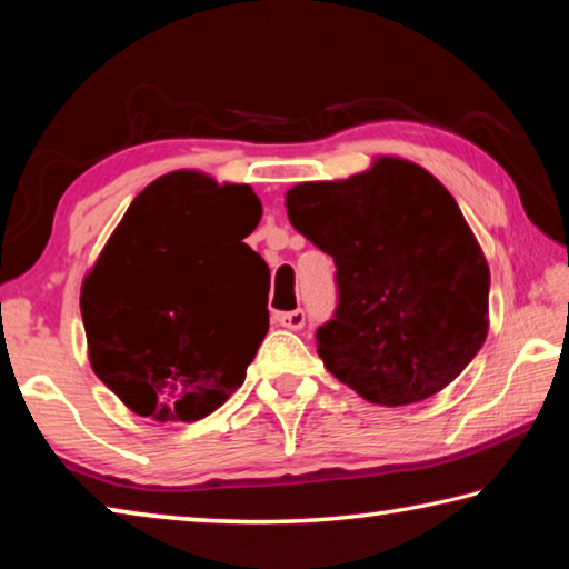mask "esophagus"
I'll return each mask as SVG.
<instances>
[{"mask_svg":"<svg viewBox=\"0 0 569 569\" xmlns=\"http://www.w3.org/2000/svg\"><path fill=\"white\" fill-rule=\"evenodd\" d=\"M276 323L283 326V329L298 331V329H303L306 313L301 311V308H296V311H286V313H276Z\"/></svg>","mask_w":569,"mask_h":569,"instance_id":"esophagus-1","label":"esophagus"}]
</instances>
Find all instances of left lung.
<instances>
[{
	"label": "left lung",
	"mask_w": 569,
	"mask_h": 569,
	"mask_svg": "<svg viewBox=\"0 0 569 569\" xmlns=\"http://www.w3.org/2000/svg\"><path fill=\"white\" fill-rule=\"evenodd\" d=\"M291 226L336 263L323 366L359 397L407 407L449 387L489 331V266L429 170L379 156L343 180L286 190Z\"/></svg>",
	"instance_id": "obj_1"
}]
</instances>
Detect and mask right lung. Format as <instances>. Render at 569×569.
<instances>
[{
	"mask_svg": "<svg viewBox=\"0 0 569 569\" xmlns=\"http://www.w3.org/2000/svg\"><path fill=\"white\" fill-rule=\"evenodd\" d=\"M263 206L246 182L160 176L82 278L98 379L152 421H198L246 381L268 331V266L243 243Z\"/></svg>",
	"mask_w": 569,
	"mask_h": 569,
	"instance_id": "1",
	"label": "right lung"
}]
</instances>
